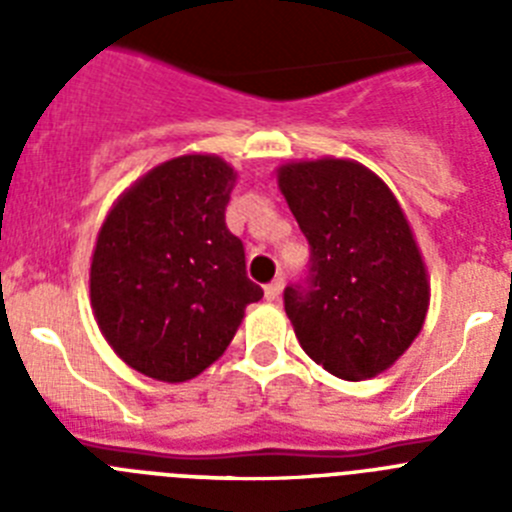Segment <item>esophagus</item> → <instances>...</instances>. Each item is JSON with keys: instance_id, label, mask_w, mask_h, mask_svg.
Here are the masks:
<instances>
[{"instance_id": "1", "label": "esophagus", "mask_w": 512, "mask_h": 512, "mask_svg": "<svg viewBox=\"0 0 512 512\" xmlns=\"http://www.w3.org/2000/svg\"><path fill=\"white\" fill-rule=\"evenodd\" d=\"M282 287H284V279L282 277L274 279V282H271V284H266V287H264L266 300H269V302L279 300V295H282Z\"/></svg>"}]
</instances>
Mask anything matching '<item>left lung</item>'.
<instances>
[{"label": "left lung", "mask_w": 512, "mask_h": 512, "mask_svg": "<svg viewBox=\"0 0 512 512\" xmlns=\"http://www.w3.org/2000/svg\"><path fill=\"white\" fill-rule=\"evenodd\" d=\"M279 189L310 243L305 277L284 289L297 341L333 377L384 372L428 310V274L395 194L343 158L282 166Z\"/></svg>", "instance_id": "obj_1"}]
</instances>
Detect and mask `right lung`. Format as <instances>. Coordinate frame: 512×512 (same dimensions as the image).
<instances>
[{"instance_id":"add662e5","label":"right lung","mask_w":512,"mask_h":512,"mask_svg":"<svg viewBox=\"0 0 512 512\" xmlns=\"http://www.w3.org/2000/svg\"><path fill=\"white\" fill-rule=\"evenodd\" d=\"M235 171L217 156H179L122 194L94 248V318L125 364L187 382L223 356L243 310L264 297L225 225Z\"/></svg>"}]
</instances>
